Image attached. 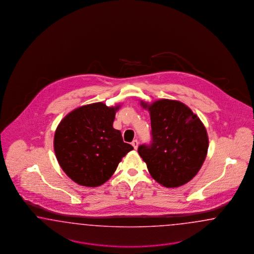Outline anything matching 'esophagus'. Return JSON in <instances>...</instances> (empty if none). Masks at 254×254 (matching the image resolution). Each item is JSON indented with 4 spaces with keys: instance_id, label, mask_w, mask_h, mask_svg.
I'll return each instance as SVG.
<instances>
[{
    "instance_id": "esophagus-1",
    "label": "esophagus",
    "mask_w": 254,
    "mask_h": 254,
    "mask_svg": "<svg viewBox=\"0 0 254 254\" xmlns=\"http://www.w3.org/2000/svg\"><path fill=\"white\" fill-rule=\"evenodd\" d=\"M132 146L134 147V149H135V150H137V149H138V141L137 139H134V140L132 141Z\"/></svg>"
}]
</instances>
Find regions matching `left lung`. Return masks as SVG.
Masks as SVG:
<instances>
[{"label":"left lung","mask_w":254,"mask_h":254,"mask_svg":"<svg viewBox=\"0 0 254 254\" xmlns=\"http://www.w3.org/2000/svg\"><path fill=\"white\" fill-rule=\"evenodd\" d=\"M140 105L150 114L153 141L149 146L140 145L138 152L151 176L168 188L187 184L197 174L208 154L204 124L179 100H141Z\"/></svg>","instance_id":"obj_1"}]
</instances>
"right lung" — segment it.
Here are the masks:
<instances>
[{
	"label": "right lung",
	"instance_id": "obj_1",
	"mask_svg": "<svg viewBox=\"0 0 254 254\" xmlns=\"http://www.w3.org/2000/svg\"><path fill=\"white\" fill-rule=\"evenodd\" d=\"M120 107L95 102L74 109L59 124L55 154L62 170L74 183L86 187L103 185L133 150L113 127Z\"/></svg>",
	"mask_w": 254,
	"mask_h": 254
}]
</instances>
